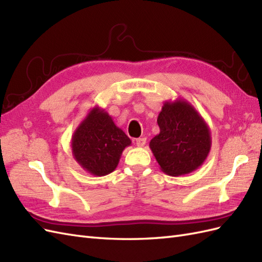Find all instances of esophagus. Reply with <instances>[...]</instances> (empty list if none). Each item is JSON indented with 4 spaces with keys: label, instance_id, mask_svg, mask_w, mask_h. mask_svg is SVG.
I'll use <instances>...</instances> for the list:
<instances>
[{
    "label": "esophagus",
    "instance_id": "34e87169",
    "mask_svg": "<svg viewBox=\"0 0 262 262\" xmlns=\"http://www.w3.org/2000/svg\"><path fill=\"white\" fill-rule=\"evenodd\" d=\"M145 144H146V138L145 137L136 139V145L138 147H143V146H145Z\"/></svg>",
    "mask_w": 262,
    "mask_h": 262
}]
</instances>
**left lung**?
<instances>
[{
  "label": "left lung",
  "instance_id": "8db88e82",
  "mask_svg": "<svg viewBox=\"0 0 262 262\" xmlns=\"http://www.w3.org/2000/svg\"><path fill=\"white\" fill-rule=\"evenodd\" d=\"M157 123L159 134L149 147L157 163L169 176H183L198 169L211 148L209 126L185 99L166 100Z\"/></svg>",
  "mask_w": 262,
  "mask_h": 262
}]
</instances>
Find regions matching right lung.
<instances>
[{"label":"right lung","instance_id":"add662e5","mask_svg":"<svg viewBox=\"0 0 262 262\" xmlns=\"http://www.w3.org/2000/svg\"><path fill=\"white\" fill-rule=\"evenodd\" d=\"M132 140L98 106L93 107L72 136V154L84 170L105 176L116 169L123 150Z\"/></svg>","mask_w":262,"mask_h":262}]
</instances>
